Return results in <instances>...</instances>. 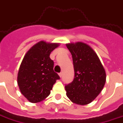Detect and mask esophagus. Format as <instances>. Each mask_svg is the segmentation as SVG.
<instances>
[{"label": "esophagus", "mask_w": 123, "mask_h": 123, "mask_svg": "<svg viewBox=\"0 0 123 123\" xmlns=\"http://www.w3.org/2000/svg\"><path fill=\"white\" fill-rule=\"evenodd\" d=\"M59 76H60V77L61 78L62 75V72H60V73L59 74Z\"/></svg>", "instance_id": "1"}]
</instances>
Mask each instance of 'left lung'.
I'll return each instance as SVG.
<instances>
[{
    "instance_id": "1",
    "label": "left lung",
    "mask_w": 123,
    "mask_h": 123,
    "mask_svg": "<svg viewBox=\"0 0 123 123\" xmlns=\"http://www.w3.org/2000/svg\"><path fill=\"white\" fill-rule=\"evenodd\" d=\"M72 56L74 79L65 86L66 96L72 102L86 105L96 98L103 89L106 75L98 55L83 42L67 43Z\"/></svg>"
}]
</instances>
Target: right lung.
<instances>
[{
	"instance_id": "1",
	"label": "right lung",
	"mask_w": 123,
	"mask_h": 123,
	"mask_svg": "<svg viewBox=\"0 0 123 123\" xmlns=\"http://www.w3.org/2000/svg\"><path fill=\"white\" fill-rule=\"evenodd\" d=\"M59 43L40 41L25 55L18 75L21 94L32 103L43 100L50 94L53 85L60 77L53 70L54 62L50 59L52 51Z\"/></svg>"
}]
</instances>
